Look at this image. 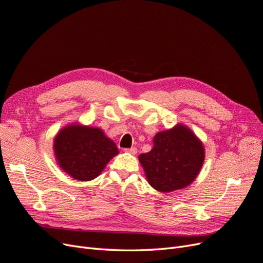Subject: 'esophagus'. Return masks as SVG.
Instances as JSON below:
<instances>
[{"label":"esophagus","instance_id":"34e87169","mask_svg":"<svg viewBox=\"0 0 263 263\" xmlns=\"http://www.w3.org/2000/svg\"><path fill=\"white\" fill-rule=\"evenodd\" d=\"M124 152L130 153L132 155H135L138 153V149H137V147H131V148H124Z\"/></svg>","mask_w":263,"mask_h":263}]
</instances>
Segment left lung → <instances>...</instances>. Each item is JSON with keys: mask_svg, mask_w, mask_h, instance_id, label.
<instances>
[{"mask_svg": "<svg viewBox=\"0 0 263 263\" xmlns=\"http://www.w3.org/2000/svg\"><path fill=\"white\" fill-rule=\"evenodd\" d=\"M139 160L151 185L168 193L186 187L195 180L205 160V151L196 135L179 124L155 135L153 149L140 155Z\"/></svg>", "mask_w": 263, "mask_h": 263, "instance_id": "left-lung-1", "label": "left lung"}]
</instances>
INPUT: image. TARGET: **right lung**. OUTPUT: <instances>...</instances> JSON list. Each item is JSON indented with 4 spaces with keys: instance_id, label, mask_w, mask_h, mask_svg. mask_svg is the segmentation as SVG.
<instances>
[{
    "instance_id": "1",
    "label": "right lung",
    "mask_w": 263,
    "mask_h": 263,
    "mask_svg": "<svg viewBox=\"0 0 263 263\" xmlns=\"http://www.w3.org/2000/svg\"><path fill=\"white\" fill-rule=\"evenodd\" d=\"M54 152L60 167L73 179L90 181L99 177L118 154L116 144L101 129L70 124L56 135Z\"/></svg>"
}]
</instances>
